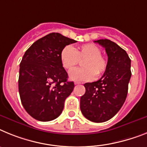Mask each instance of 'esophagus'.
<instances>
[{"instance_id":"obj_1","label":"esophagus","mask_w":147,"mask_h":147,"mask_svg":"<svg viewBox=\"0 0 147 147\" xmlns=\"http://www.w3.org/2000/svg\"><path fill=\"white\" fill-rule=\"evenodd\" d=\"M81 84V83H80V82H78V81H75V85H78V84Z\"/></svg>"}]
</instances>
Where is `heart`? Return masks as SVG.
<instances>
[{"instance_id":"heart-1","label":"heart","mask_w":147,"mask_h":147,"mask_svg":"<svg viewBox=\"0 0 147 147\" xmlns=\"http://www.w3.org/2000/svg\"><path fill=\"white\" fill-rule=\"evenodd\" d=\"M61 64L64 69L70 71L83 61L84 68L72 70L69 73L70 79L77 81H89L97 75L104 73L107 68L108 61L101 55V49L92 43H86L75 49L70 46H66L60 55Z\"/></svg>"}]
</instances>
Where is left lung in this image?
I'll return each instance as SVG.
<instances>
[{
    "label": "left lung",
    "instance_id": "left-lung-1",
    "mask_svg": "<svg viewBox=\"0 0 147 147\" xmlns=\"http://www.w3.org/2000/svg\"><path fill=\"white\" fill-rule=\"evenodd\" d=\"M95 42L105 48L108 65L101 78L84 84L86 92L81 97L80 107L85 118L102 123L114 117L126 100L132 75L131 60L124 49L110 40Z\"/></svg>",
    "mask_w": 147,
    "mask_h": 147
}]
</instances>
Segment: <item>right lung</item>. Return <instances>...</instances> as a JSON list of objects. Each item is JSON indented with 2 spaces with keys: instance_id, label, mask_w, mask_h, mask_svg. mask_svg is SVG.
Masks as SVG:
<instances>
[{
  "instance_id": "1",
  "label": "right lung",
  "mask_w": 147,
  "mask_h": 147,
  "mask_svg": "<svg viewBox=\"0 0 147 147\" xmlns=\"http://www.w3.org/2000/svg\"><path fill=\"white\" fill-rule=\"evenodd\" d=\"M77 42L52 32L36 40L26 51L20 63L19 94L23 107L40 121L55 119L61 114L66 98L75 87L60 55L66 46Z\"/></svg>"
}]
</instances>
